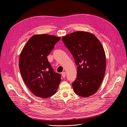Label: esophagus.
Segmentation results:
<instances>
[{
	"mask_svg": "<svg viewBox=\"0 0 127 127\" xmlns=\"http://www.w3.org/2000/svg\"><path fill=\"white\" fill-rule=\"evenodd\" d=\"M62 76L63 77V78H65V76H66V73L65 72H63L62 73Z\"/></svg>",
	"mask_w": 127,
	"mask_h": 127,
	"instance_id": "34e87169",
	"label": "esophagus"
}]
</instances>
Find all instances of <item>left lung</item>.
Masks as SVG:
<instances>
[{
  "instance_id": "8db88e82",
  "label": "left lung",
  "mask_w": 127,
  "mask_h": 127,
  "mask_svg": "<svg viewBox=\"0 0 127 127\" xmlns=\"http://www.w3.org/2000/svg\"><path fill=\"white\" fill-rule=\"evenodd\" d=\"M77 66V77L72 83L74 93L83 97L93 95L103 79L106 69L104 48L96 36L78 31L62 38Z\"/></svg>"
}]
</instances>
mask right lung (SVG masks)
I'll return each mask as SVG.
<instances>
[{
	"label": "right lung",
	"mask_w": 127,
	"mask_h": 127,
	"mask_svg": "<svg viewBox=\"0 0 127 127\" xmlns=\"http://www.w3.org/2000/svg\"><path fill=\"white\" fill-rule=\"evenodd\" d=\"M61 38L48 34L32 35L24 47L20 56L19 68L23 79L35 96L46 98L55 94L61 81L47 56Z\"/></svg>",
	"instance_id": "right-lung-1"
}]
</instances>
